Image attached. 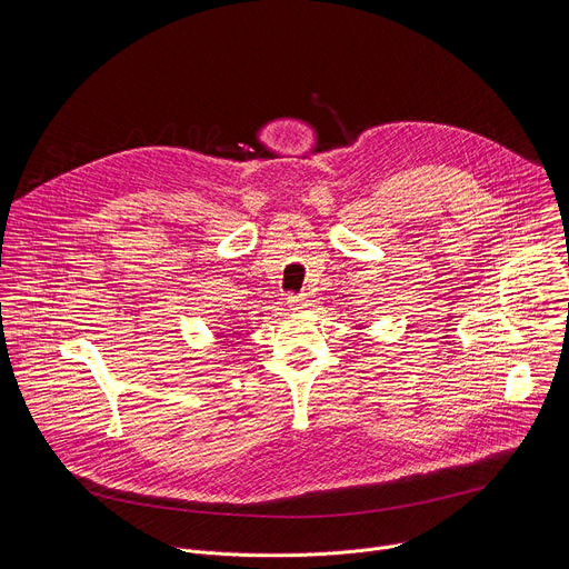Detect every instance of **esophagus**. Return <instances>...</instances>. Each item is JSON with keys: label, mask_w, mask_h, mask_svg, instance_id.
<instances>
[{"label": "esophagus", "mask_w": 569, "mask_h": 569, "mask_svg": "<svg viewBox=\"0 0 569 569\" xmlns=\"http://www.w3.org/2000/svg\"><path fill=\"white\" fill-rule=\"evenodd\" d=\"M288 306L292 310H303L308 306V295H290L288 297Z\"/></svg>", "instance_id": "34e87169"}]
</instances>
